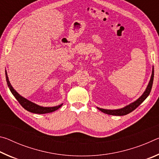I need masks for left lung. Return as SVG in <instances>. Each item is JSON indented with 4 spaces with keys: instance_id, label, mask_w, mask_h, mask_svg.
Returning a JSON list of instances; mask_svg holds the SVG:
<instances>
[{
    "instance_id": "obj_1",
    "label": "left lung",
    "mask_w": 159,
    "mask_h": 159,
    "mask_svg": "<svg viewBox=\"0 0 159 159\" xmlns=\"http://www.w3.org/2000/svg\"><path fill=\"white\" fill-rule=\"evenodd\" d=\"M154 67H153L152 69V76H151V79L149 80V84H148L147 87L146 88V90L144 92V93L142 94V95L139 98V99H137L136 101H134L133 103H131L129 104V105H127L125 107H123L122 109H115V110H109V109H101L98 107V109L101 111L102 112L104 113V114H109V115H113V116H124L126 114H128L129 113L132 112L134 111L137 107H139V105L143 102L145 99H146L148 96H149V93L151 92V90H152V85H153V80H154Z\"/></svg>"
}]
</instances>
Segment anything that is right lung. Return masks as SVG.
<instances>
[{
    "instance_id": "add662e5",
    "label": "right lung",
    "mask_w": 159,
    "mask_h": 159,
    "mask_svg": "<svg viewBox=\"0 0 159 159\" xmlns=\"http://www.w3.org/2000/svg\"><path fill=\"white\" fill-rule=\"evenodd\" d=\"M5 78H6V81L7 86H8L10 90L11 91L12 95L15 96V98L17 99V100L19 102L21 107L23 108H25L26 110H27L28 111H30L31 113H34V114H47V113H50L53 112L57 110L59 108L62 106V104H60V105L56 106V107H44L38 105V104L33 103L31 101L28 100V99H25L23 97H21L20 94H19L17 91H16L14 88H12V86L10 84L9 81L8 76H7V74L6 70H5Z\"/></svg>"
}]
</instances>
